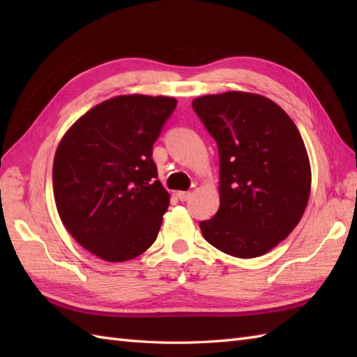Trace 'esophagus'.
Listing matches in <instances>:
<instances>
[{
    "label": "esophagus",
    "instance_id": "1",
    "mask_svg": "<svg viewBox=\"0 0 357 357\" xmlns=\"http://www.w3.org/2000/svg\"><path fill=\"white\" fill-rule=\"evenodd\" d=\"M190 195H192L190 192H178V193H176L179 201H187L188 198H190Z\"/></svg>",
    "mask_w": 357,
    "mask_h": 357
}]
</instances>
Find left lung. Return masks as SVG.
I'll list each match as a JSON object with an SVG mask.
<instances>
[{
  "label": "left lung",
  "instance_id": "left-lung-1",
  "mask_svg": "<svg viewBox=\"0 0 357 357\" xmlns=\"http://www.w3.org/2000/svg\"><path fill=\"white\" fill-rule=\"evenodd\" d=\"M192 105L219 153L221 202L199 222L204 238L236 257L265 255L291 233L308 202L312 172L298 127L255 93L207 95Z\"/></svg>",
  "mask_w": 357,
  "mask_h": 357
}]
</instances>
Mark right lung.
<instances>
[{
	"mask_svg": "<svg viewBox=\"0 0 357 357\" xmlns=\"http://www.w3.org/2000/svg\"><path fill=\"white\" fill-rule=\"evenodd\" d=\"M176 109L169 96L123 95L98 104L59 142L53 195L79 245L124 262L153 244L169 208L153 144Z\"/></svg>",
	"mask_w": 357,
	"mask_h": 357,
	"instance_id": "1",
	"label": "right lung"
}]
</instances>
